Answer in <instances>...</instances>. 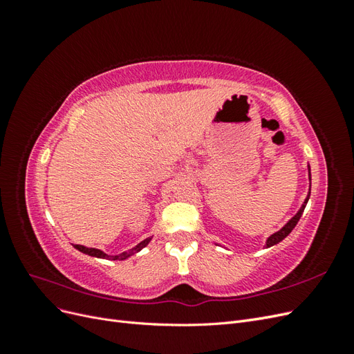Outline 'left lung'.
I'll return each mask as SVG.
<instances>
[{
	"mask_svg": "<svg viewBox=\"0 0 354 354\" xmlns=\"http://www.w3.org/2000/svg\"><path fill=\"white\" fill-rule=\"evenodd\" d=\"M308 168V180L312 181V174H310V165L307 167ZM312 186V185H310ZM308 198H310V189H308V194H307V198L304 199V202H303V205H301V208L298 209V212L295 214V216L289 220L285 226L281 229V230H277L276 233H273V234H270L269 238H267V241H266V248H270V246H273V245H276V243H279L281 241H283L289 233L292 232V229L297 226V223H298V220L301 218V216H303V212H304V208H306V205H307V202H308Z\"/></svg>",
	"mask_w": 354,
	"mask_h": 354,
	"instance_id": "8db88e82",
	"label": "left lung"
}]
</instances>
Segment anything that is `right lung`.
Listing matches in <instances>:
<instances>
[{
	"label": "right lung",
	"mask_w": 354,
	"mask_h": 354,
	"mask_svg": "<svg viewBox=\"0 0 354 354\" xmlns=\"http://www.w3.org/2000/svg\"><path fill=\"white\" fill-rule=\"evenodd\" d=\"M152 241V238H146L145 241H142L140 243H137L134 248H131V250H128V251H124V252H121V254H118V255H109V254H106V252H103L102 250H97V248H87V246H84V245H73V248H77L78 251H81V252H84V254H87V255H91V257H97V259H106V260H125V259H128V257H131V255H134L136 252H138V251H142L145 246Z\"/></svg>",
	"instance_id": "right-lung-1"
}]
</instances>
